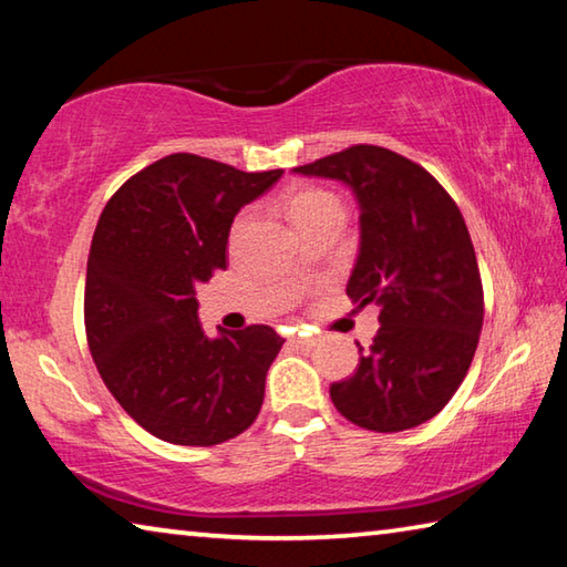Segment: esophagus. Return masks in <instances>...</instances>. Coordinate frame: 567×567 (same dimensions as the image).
Segmentation results:
<instances>
[{
	"mask_svg": "<svg viewBox=\"0 0 567 567\" xmlns=\"http://www.w3.org/2000/svg\"><path fill=\"white\" fill-rule=\"evenodd\" d=\"M290 342L295 344V348H302V350H312V348H315V344H318V342H320V338H315V334H310V338H292Z\"/></svg>",
	"mask_w": 567,
	"mask_h": 567,
	"instance_id": "esophagus-1",
	"label": "esophagus"
}]
</instances>
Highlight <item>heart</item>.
Returning <instances> with one entry per match:
<instances>
[{"mask_svg": "<svg viewBox=\"0 0 567 567\" xmlns=\"http://www.w3.org/2000/svg\"><path fill=\"white\" fill-rule=\"evenodd\" d=\"M287 207H290V217L292 223L300 227V233L310 225L320 223L322 217L342 215L340 199L330 195V192L315 189V187H302L292 192L290 199H287Z\"/></svg>", "mask_w": 567, "mask_h": 567, "instance_id": "heart-1", "label": "heart"}]
</instances>
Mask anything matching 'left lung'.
<instances>
[{
	"label": "left lung",
	"mask_w": 567,
	"mask_h": 567,
	"mask_svg": "<svg viewBox=\"0 0 567 567\" xmlns=\"http://www.w3.org/2000/svg\"><path fill=\"white\" fill-rule=\"evenodd\" d=\"M292 172L338 179L360 207L348 297L380 307V330L354 375L332 382L340 415L400 433L443 410L483 330V282L463 215L443 185L398 152L354 145Z\"/></svg>",
	"instance_id": "1"
}]
</instances>
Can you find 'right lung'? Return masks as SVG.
Listing matches in <instances>:
<instances>
[{
	"label": "right lung",
	"instance_id": "add662e5",
	"mask_svg": "<svg viewBox=\"0 0 567 567\" xmlns=\"http://www.w3.org/2000/svg\"><path fill=\"white\" fill-rule=\"evenodd\" d=\"M280 177L177 152L102 209L84 287L90 352L124 412L165 443L219 445L260 415L285 340L267 324L207 338L195 290L227 267L235 215Z\"/></svg>",
	"mask_w": 567,
	"mask_h": 567
}]
</instances>
